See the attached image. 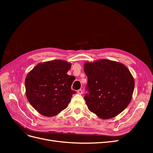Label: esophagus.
<instances>
[{
  "mask_svg": "<svg viewBox=\"0 0 153 153\" xmlns=\"http://www.w3.org/2000/svg\"><path fill=\"white\" fill-rule=\"evenodd\" d=\"M77 93H78V94H82L83 93L82 90V89H79V90H78V91H77Z\"/></svg>",
  "mask_w": 153,
  "mask_h": 153,
  "instance_id": "obj_1",
  "label": "esophagus"
}]
</instances>
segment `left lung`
<instances>
[{"label":"left lung","mask_w":153,"mask_h":153,"mask_svg":"<svg viewBox=\"0 0 153 153\" xmlns=\"http://www.w3.org/2000/svg\"><path fill=\"white\" fill-rule=\"evenodd\" d=\"M87 76L84 96L88 108L103 119L113 118L127 107L132 98L135 81L124 64L107 59L86 62Z\"/></svg>","instance_id":"8db88e82"}]
</instances>
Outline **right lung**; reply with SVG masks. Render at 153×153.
<instances>
[{
	"label": "right lung",
	"instance_id": "obj_1",
	"mask_svg": "<svg viewBox=\"0 0 153 153\" xmlns=\"http://www.w3.org/2000/svg\"><path fill=\"white\" fill-rule=\"evenodd\" d=\"M71 64L62 60L39 63L27 74L26 96L29 102L41 115L53 117L66 109L73 94L75 80L67 72Z\"/></svg>",
	"mask_w": 153,
	"mask_h": 153
}]
</instances>
